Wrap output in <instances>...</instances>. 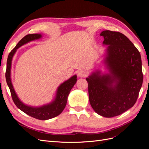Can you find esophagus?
I'll return each mask as SVG.
<instances>
[{
	"label": "esophagus",
	"instance_id": "34e87169",
	"mask_svg": "<svg viewBox=\"0 0 149 149\" xmlns=\"http://www.w3.org/2000/svg\"><path fill=\"white\" fill-rule=\"evenodd\" d=\"M78 76L79 78H84L86 76L87 74H86V72L84 70H79L77 73Z\"/></svg>",
	"mask_w": 149,
	"mask_h": 149
}]
</instances>
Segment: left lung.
<instances>
[{"label": "left lung", "instance_id": "8db88e82", "mask_svg": "<svg viewBox=\"0 0 149 149\" xmlns=\"http://www.w3.org/2000/svg\"><path fill=\"white\" fill-rule=\"evenodd\" d=\"M101 36L107 45L104 59L109 74L97 71L86 78L90 104L105 118L123 114L136 102L142 85L140 52L130 40L118 31L104 30Z\"/></svg>", "mask_w": 149, "mask_h": 149}]
</instances>
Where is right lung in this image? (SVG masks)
<instances>
[{
	"instance_id": "add662e5",
	"label": "right lung",
	"mask_w": 149,
	"mask_h": 149,
	"mask_svg": "<svg viewBox=\"0 0 149 149\" xmlns=\"http://www.w3.org/2000/svg\"><path fill=\"white\" fill-rule=\"evenodd\" d=\"M41 37V34L33 33L26 35L23 38L21 39L20 41L17 43L16 47L10 52L9 55L8 56L6 78L7 85L10 89L13 101L15 103L16 106L22 111H23L27 115L32 117V118L39 120H47L60 115L65 109L66 105L68 94H70L72 88L74 86L76 81H77L76 75L72 76L71 78L66 81L63 83H62L58 88L55 100L53 102L48 104L37 107L26 106L20 101L15 92L14 89H13L10 78L12 60L17 49L21 46L24 45V44L33 41V40L39 39Z\"/></svg>"
}]
</instances>
